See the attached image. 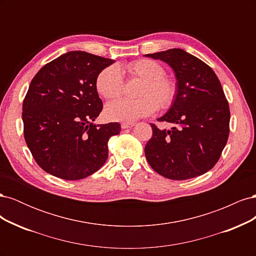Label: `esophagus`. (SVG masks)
Returning <instances> with one entry per match:
<instances>
[{"mask_svg": "<svg viewBox=\"0 0 256 256\" xmlns=\"http://www.w3.org/2000/svg\"><path fill=\"white\" fill-rule=\"evenodd\" d=\"M134 126V122H122V129L132 128Z\"/></svg>", "mask_w": 256, "mask_h": 256, "instance_id": "esophagus-1", "label": "esophagus"}]
</instances>
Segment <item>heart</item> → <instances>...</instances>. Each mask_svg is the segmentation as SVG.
<instances>
[{"mask_svg":"<svg viewBox=\"0 0 256 256\" xmlns=\"http://www.w3.org/2000/svg\"><path fill=\"white\" fill-rule=\"evenodd\" d=\"M125 70L131 78L143 82L136 100L120 98L109 102L104 108V115L113 122H131L156 112L158 106L166 110L176 98L177 88L174 81L166 78L164 68L152 60H138L126 66ZM96 88L104 98L118 97L124 88L122 76L116 66H109L99 72Z\"/></svg>","mask_w":256,"mask_h":256,"instance_id":"obj_1","label":"heart"}]
</instances>
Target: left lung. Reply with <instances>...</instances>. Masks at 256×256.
I'll return each mask as SVG.
<instances>
[{
	"label": "left lung",
	"instance_id": "8db88e82",
	"mask_svg": "<svg viewBox=\"0 0 256 256\" xmlns=\"http://www.w3.org/2000/svg\"><path fill=\"white\" fill-rule=\"evenodd\" d=\"M145 56L166 62L177 80L175 102L158 118L176 126L160 130L150 124L147 161L154 172L174 180L208 172L218 162L230 134V106L218 76L203 60L182 49Z\"/></svg>",
	"mask_w": 256,
	"mask_h": 256
}]
</instances>
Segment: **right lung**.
Here are the masks:
<instances>
[{
  "label": "right lung",
  "instance_id": "right-lung-1",
  "mask_svg": "<svg viewBox=\"0 0 256 256\" xmlns=\"http://www.w3.org/2000/svg\"><path fill=\"white\" fill-rule=\"evenodd\" d=\"M113 60L84 51L67 52L46 64L23 100V134L37 164L66 180L95 173L108 159V141L120 125H94L102 111L99 72Z\"/></svg>",
  "mask_w": 256,
  "mask_h": 256
}]
</instances>
